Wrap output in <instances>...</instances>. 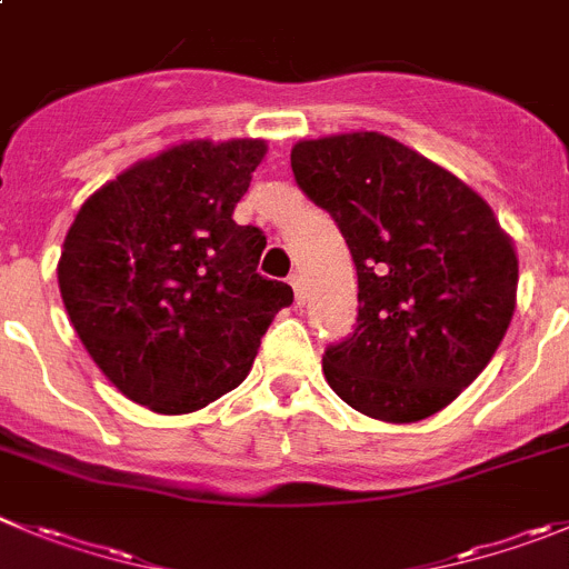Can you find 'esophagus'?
Returning <instances> with one entry per match:
<instances>
[{"label":"esophagus","instance_id":"1","mask_svg":"<svg viewBox=\"0 0 569 569\" xmlns=\"http://www.w3.org/2000/svg\"><path fill=\"white\" fill-rule=\"evenodd\" d=\"M290 288H293V293H296V305H305L307 293H305V279H301V273L290 276Z\"/></svg>","mask_w":569,"mask_h":569}]
</instances>
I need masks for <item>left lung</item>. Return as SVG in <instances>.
<instances>
[{"mask_svg": "<svg viewBox=\"0 0 569 569\" xmlns=\"http://www.w3.org/2000/svg\"><path fill=\"white\" fill-rule=\"evenodd\" d=\"M290 166L358 270V327L325 352L327 383L383 423L437 415L508 332L513 239L471 186L380 132L299 140Z\"/></svg>", "mask_w": 569, "mask_h": 569, "instance_id": "obj_1", "label": "left lung"}]
</instances>
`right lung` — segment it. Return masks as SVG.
I'll return each instance as SVG.
<instances>
[{
  "label": "right lung",
  "mask_w": 569,
  "mask_h": 569,
  "mask_svg": "<svg viewBox=\"0 0 569 569\" xmlns=\"http://www.w3.org/2000/svg\"><path fill=\"white\" fill-rule=\"evenodd\" d=\"M264 154L259 138L169 146L101 186L67 231V316L109 383L158 415L237 389L293 301L257 273L264 233L233 222Z\"/></svg>",
  "instance_id": "1"
}]
</instances>
